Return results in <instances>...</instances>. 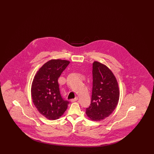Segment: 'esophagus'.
Segmentation results:
<instances>
[{
    "mask_svg": "<svg viewBox=\"0 0 154 154\" xmlns=\"http://www.w3.org/2000/svg\"><path fill=\"white\" fill-rule=\"evenodd\" d=\"M79 100V97H75L74 99H71V102H76V101H77Z\"/></svg>",
    "mask_w": 154,
    "mask_h": 154,
    "instance_id": "34e87169",
    "label": "esophagus"
}]
</instances>
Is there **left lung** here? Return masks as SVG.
<instances>
[{
    "instance_id": "1",
    "label": "left lung",
    "mask_w": 154,
    "mask_h": 154,
    "mask_svg": "<svg viewBox=\"0 0 154 154\" xmlns=\"http://www.w3.org/2000/svg\"><path fill=\"white\" fill-rule=\"evenodd\" d=\"M92 68L91 103L86 114L91 120L98 121L108 117L115 110L119 91L116 77L107 66L95 61Z\"/></svg>"
}]
</instances>
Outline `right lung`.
Here are the masks:
<instances>
[{"label":"right lung","mask_w":154,"mask_h":154,"mask_svg":"<svg viewBox=\"0 0 154 154\" xmlns=\"http://www.w3.org/2000/svg\"><path fill=\"white\" fill-rule=\"evenodd\" d=\"M69 63L70 62L66 60H50L40 68L32 82L33 102L38 112L49 120L60 117L69 103L61 96L58 82Z\"/></svg>","instance_id":"obj_1"}]
</instances>
